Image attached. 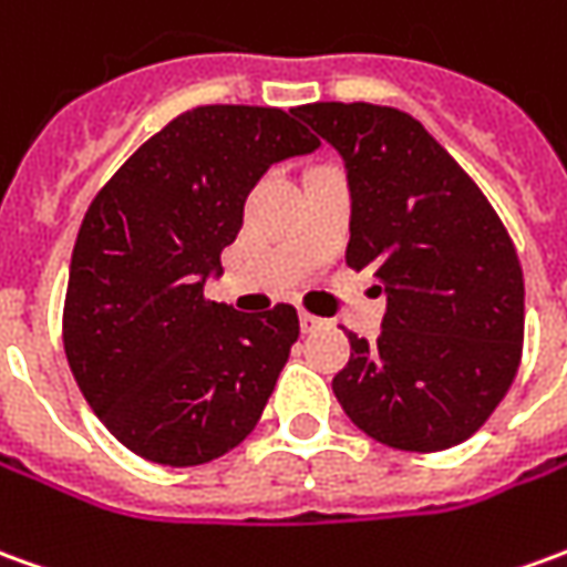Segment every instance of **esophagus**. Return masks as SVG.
<instances>
[{
  "label": "esophagus",
  "instance_id": "34e87169",
  "mask_svg": "<svg viewBox=\"0 0 567 567\" xmlns=\"http://www.w3.org/2000/svg\"><path fill=\"white\" fill-rule=\"evenodd\" d=\"M324 319H319V316H312V312H300V331L303 334H310V331H316V328H322Z\"/></svg>",
  "mask_w": 567,
  "mask_h": 567
}]
</instances>
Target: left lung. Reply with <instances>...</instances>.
<instances>
[{
  "label": "left lung",
  "instance_id": "8db88e82",
  "mask_svg": "<svg viewBox=\"0 0 567 567\" xmlns=\"http://www.w3.org/2000/svg\"><path fill=\"white\" fill-rule=\"evenodd\" d=\"M347 168V264L386 288L378 340L350 331L334 395L362 433L445 451L488 421L516 378L525 282L509 233L445 146L402 110L307 104Z\"/></svg>",
  "mask_w": 567,
  "mask_h": 567
}]
</instances>
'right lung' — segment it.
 <instances>
[{"mask_svg": "<svg viewBox=\"0 0 567 567\" xmlns=\"http://www.w3.org/2000/svg\"><path fill=\"white\" fill-rule=\"evenodd\" d=\"M319 146L295 110L212 104L137 146L79 227L63 350L91 411L134 454L199 466L264 414L297 310L239 312L205 297L270 165Z\"/></svg>", "mask_w": 567, "mask_h": 567, "instance_id": "right-lung-1", "label": "right lung"}]
</instances>
